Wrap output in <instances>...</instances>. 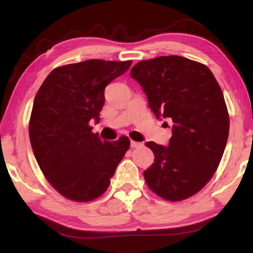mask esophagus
Here are the masks:
<instances>
[{
    "mask_svg": "<svg viewBox=\"0 0 253 253\" xmlns=\"http://www.w3.org/2000/svg\"><path fill=\"white\" fill-rule=\"evenodd\" d=\"M142 143H138V142H134V140H131L130 142V147L131 148H136V147H139V146H142Z\"/></svg>",
    "mask_w": 253,
    "mask_h": 253,
    "instance_id": "34e87169",
    "label": "esophagus"
}]
</instances>
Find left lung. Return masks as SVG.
I'll return each mask as SVG.
<instances>
[{"label":"left lung","instance_id":"left-lung-1","mask_svg":"<svg viewBox=\"0 0 253 253\" xmlns=\"http://www.w3.org/2000/svg\"><path fill=\"white\" fill-rule=\"evenodd\" d=\"M130 76L155 116L173 123L169 146L146 143L155 160L144 170L145 181L166 201L191 198L212 178L228 142L230 119L221 87L207 66L179 55L143 60Z\"/></svg>","mask_w":253,"mask_h":253}]
</instances>
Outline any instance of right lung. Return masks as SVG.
Segmentation results:
<instances>
[{
	"mask_svg": "<svg viewBox=\"0 0 253 253\" xmlns=\"http://www.w3.org/2000/svg\"><path fill=\"white\" fill-rule=\"evenodd\" d=\"M130 65L91 59L58 67L37 92L30 142L46 181L68 200L89 202L104 194L130 146L127 136L101 142L89 125L99 122L106 85Z\"/></svg>",
	"mask_w": 253,
	"mask_h": 253,
	"instance_id": "obj_1",
	"label": "right lung"
}]
</instances>
